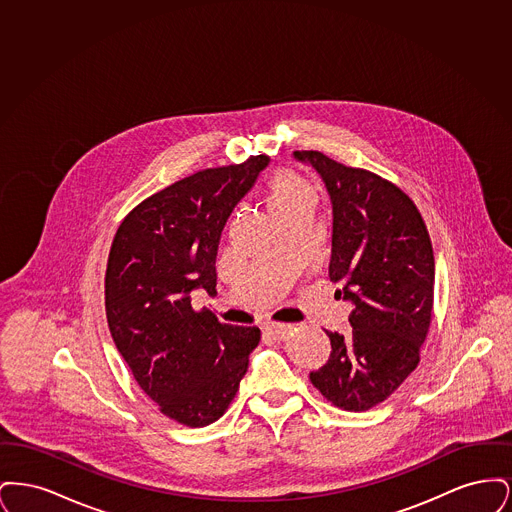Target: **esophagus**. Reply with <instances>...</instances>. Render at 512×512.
I'll use <instances>...</instances> for the list:
<instances>
[{
    "instance_id": "obj_1",
    "label": "esophagus",
    "mask_w": 512,
    "mask_h": 512,
    "mask_svg": "<svg viewBox=\"0 0 512 512\" xmlns=\"http://www.w3.org/2000/svg\"><path fill=\"white\" fill-rule=\"evenodd\" d=\"M290 328H292V326L280 324V322H267V324H265V332H267L268 336L276 338V340L286 338V334L290 332Z\"/></svg>"
}]
</instances>
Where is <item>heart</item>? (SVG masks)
I'll return each mask as SVG.
<instances>
[{"instance_id": "heart-1", "label": "heart", "mask_w": 512, "mask_h": 512, "mask_svg": "<svg viewBox=\"0 0 512 512\" xmlns=\"http://www.w3.org/2000/svg\"><path fill=\"white\" fill-rule=\"evenodd\" d=\"M305 201H315V190L305 178L293 172H284L272 182L270 203L278 215L292 211Z\"/></svg>"}]
</instances>
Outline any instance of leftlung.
I'll list each match as a JSON object with an SVG mask.
<instances>
[{"label": "left lung", "instance_id": "obj_1", "mask_svg": "<svg viewBox=\"0 0 512 512\" xmlns=\"http://www.w3.org/2000/svg\"><path fill=\"white\" fill-rule=\"evenodd\" d=\"M322 176L334 207L330 280L353 303L351 334L328 332L326 365L309 374L324 399L361 413L420 363L434 311V249L413 199L393 182L320 151H293Z\"/></svg>", "mask_w": 512, "mask_h": 512}]
</instances>
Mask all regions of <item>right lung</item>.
Masks as SVG:
<instances>
[{
    "mask_svg": "<svg viewBox=\"0 0 512 512\" xmlns=\"http://www.w3.org/2000/svg\"><path fill=\"white\" fill-rule=\"evenodd\" d=\"M265 153L194 172L149 195L122 219L105 270V315L136 384L174 422L219 420L240 390L259 326L220 322L192 307L195 288L215 292L220 234Z\"/></svg>",
    "mask_w": 512,
    "mask_h": 512,
    "instance_id": "obj_1",
    "label": "right lung"
}]
</instances>
